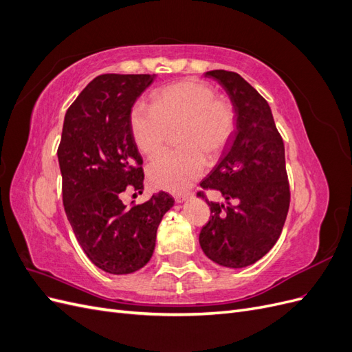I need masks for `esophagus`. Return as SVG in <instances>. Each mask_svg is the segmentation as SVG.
I'll list each match as a JSON object with an SVG mask.
<instances>
[{
  "label": "esophagus",
  "mask_w": 352,
  "mask_h": 352,
  "mask_svg": "<svg viewBox=\"0 0 352 352\" xmlns=\"http://www.w3.org/2000/svg\"><path fill=\"white\" fill-rule=\"evenodd\" d=\"M190 197H192V194H190V192H179V194H175V201L176 202H184V201L189 199Z\"/></svg>",
  "instance_id": "34e87169"
}]
</instances>
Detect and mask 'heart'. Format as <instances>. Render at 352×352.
<instances>
[{
  "instance_id": "heart-1",
  "label": "heart",
  "mask_w": 352,
  "mask_h": 352,
  "mask_svg": "<svg viewBox=\"0 0 352 352\" xmlns=\"http://www.w3.org/2000/svg\"><path fill=\"white\" fill-rule=\"evenodd\" d=\"M232 104L216 98L214 91L199 80H180L154 94L153 105L135 102L129 126L140 150L153 155L166 144L168 129L179 126L176 150L158 154L148 166V177L157 188L182 190L202 176L207 157L216 160L235 132Z\"/></svg>"
}]
</instances>
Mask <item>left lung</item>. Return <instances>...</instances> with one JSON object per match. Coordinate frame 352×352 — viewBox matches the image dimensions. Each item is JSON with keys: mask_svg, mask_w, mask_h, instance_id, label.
<instances>
[{"mask_svg": "<svg viewBox=\"0 0 352 352\" xmlns=\"http://www.w3.org/2000/svg\"><path fill=\"white\" fill-rule=\"evenodd\" d=\"M206 78L229 95L236 129L220 163L201 182V188L219 190L225 202L206 199L211 217L199 245L211 261L241 269L263 258L282 233L291 201L285 145L270 105L242 76L211 70Z\"/></svg>", "mask_w": 352, "mask_h": 352, "instance_id": "8db88e82", "label": "left lung"}]
</instances>
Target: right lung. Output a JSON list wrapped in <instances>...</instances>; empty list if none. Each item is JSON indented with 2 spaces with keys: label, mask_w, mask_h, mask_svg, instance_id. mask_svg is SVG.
I'll return each instance as SVG.
<instances>
[{
  "label": "right lung",
  "mask_w": 352,
  "mask_h": 352,
  "mask_svg": "<svg viewBox=\"0 0 352 352\" xmlns=\"http://www.w3.org/2000/svg\"><path fill=\"white\" fill-rule=\"evenodd\" d=\"M155 74H101L65 116L58 164L63 204L88 258L111 274H129L150 261L157 229L175 199L158 192L127 208L120 194L144 189L142 157L129 113Z\"/></svg>",
  "instance_id": "obj_1"
}]
</instances>
